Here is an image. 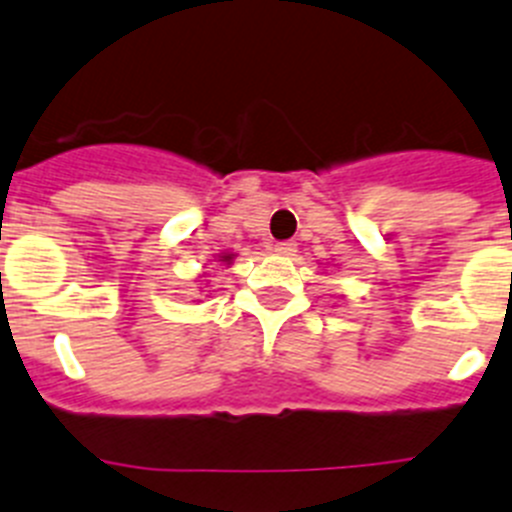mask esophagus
Here are the masks:
<instances>
[{
	"mask_svg": "<svg viewBox=\"0 0 512 512\" xmlns=\"http://www.w3.org/2000/svg\"><path fill=\"white\" fill-rule=\"evenodd\" d=\"M274 251H277L279 256H295L297 243H292V241H279L277 246H274Z\"/></svg>",
	"mask_w": 512,
	"mask_h": 512,
	"instance_id": "34e87169",
	"label": "esophagus"
}]
</instances>
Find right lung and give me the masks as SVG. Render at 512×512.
I'll use <instances>...</instances> for the list:
<instances>
[{"label": "right lung", "mask_w": 512, "mask_h": 512, "mask_svg": "<svg viewBox=\"0 0 512 512\" xmlns=\"http://www.w3.org/2000/svg\"><path fill=\"white\" fill-rule=\"evenodd\" d=\"M217 261H223V264H230V261H233V253H223V256H217Z\"/></svg>", "instance_id": "obj_1"}]
</instances>
